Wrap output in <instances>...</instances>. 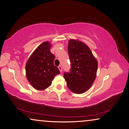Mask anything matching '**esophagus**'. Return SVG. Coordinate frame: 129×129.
<instances>
[{
	"instance_id": "obj_1",
	"label": "esophagus",
	"mask_w": 129,
	"mask_h": 129,
	"mask_svg": "<svg viewBox=\"0 0 129 129\" xmlns=\"http://www.w3.org/2000/svg\"><path fill=\"white\" fill-rule=\"evenodd\" d=\"M58 68H59V70H60V73H62V67L61 66V65H59V66L58 67Z\"/></svg>"
}]
</instances>
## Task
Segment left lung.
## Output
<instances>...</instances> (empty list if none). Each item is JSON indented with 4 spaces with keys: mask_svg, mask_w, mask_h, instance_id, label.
Instances as JSON below:
<instances>
[{
    "mask_svg": "<svg viewBox=\"0 0 129 129\" xmlns=\"http://www.w3.org/2000/svg\"><path fill=\"white\" fill-rule=\"evenodd\" d=\"M68 51L71 68L69 72H64V78L70 90L78 94L83 93L94 81L97 61L89 48L78 40H69Z\"/></svg>",
    "mask_w": 129,
    "mask_h": 129,
    "instance_id": "obj_1",
    "label": "left lung"
}]
</instances>
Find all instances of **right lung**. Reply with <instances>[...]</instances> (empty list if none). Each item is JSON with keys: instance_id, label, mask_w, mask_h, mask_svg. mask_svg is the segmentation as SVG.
Instances as JSON below:
<instances>
[{"instance_id": "right-lung-1", "label": "right lung", "mask_w": 129, "mask_h": 129, "mask_svg": "<svg viewBox=\"0 0 129 129\" xmlns=\"http://www.w3.org/2000/svg\"><path fill=\"white\" fill-rule=\"evenodd\" d=\"M51 47L49 42L42 43L27 62V78L33 87L37 90L49 87L55 75L60 73L58 68L54 65L55 56L50 52Z\"/></svg>"}]
</instances>
